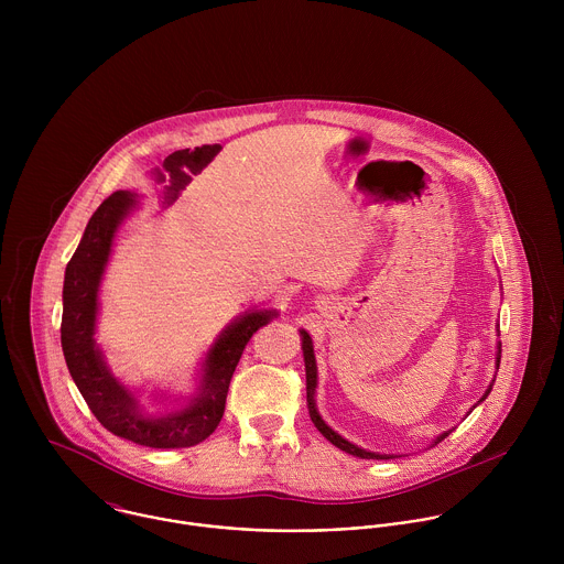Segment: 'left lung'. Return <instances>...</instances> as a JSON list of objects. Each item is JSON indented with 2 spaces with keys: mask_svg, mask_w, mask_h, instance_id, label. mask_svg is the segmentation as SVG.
<instances>
[{
  "mask_svg": "<svg viewBox=\"0 0 564 564\" xmlns=\"http://www.w3.org/2000/svg\"><path fill=\"white\" fill-rule=\"evenodd\" d=\"M302 349H304V360H306V402H308V412H311V419H313V423H315V427L322 432L323 436L332 443V445H336L338 449H343V452H347V454H351V456H358V458H367V460H387V458H391V456H382V454H373V452H365V449H360V447H356V445H351L349 441H345L343 436H338L332 427H327L325 425V421H323L322 416H319V412H317V408H315V389H317V362H315V351H313V340H311V336H308V332H304L302 329ZM499 358H501V345H499V351H497V365H499ZM490 393V389L486 391V395ZM484 395V398H486ZM482 398V400H484ZM449 432H445V434H441L438 438H436V443H441L445 436H447Z\"/></svg>",
  "mask_w": 564,
  "mask_h": 564,
  "instance_id": "1",
  "label": "left lung"
}]
</instances>
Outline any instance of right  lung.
Returning <instances> with one entry per match:
<instances>
[{"mask_svg":"<svg viewBox=\"0 0 564 564\" xmlns=\"http://www.w3.org/2000/svg\"><path fill=\"white\" fill-rule=\"evenodd\" d=\"M132 208L134 195L128 191H117L106 197L93 213L80 245L67 264L61 323L63 354L84 402L108 432L154 449L193 447L217 430L242 349L273 313H249L219 336L206 358L202 393L184 410L164 416L141 414L132 393L108 373L93 338L97 291L112 237Z\"/></svg>","mask_w":564,"mask_h":564,"instance_id":"add662e5","label":"right lung"}]
</instances>
